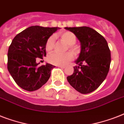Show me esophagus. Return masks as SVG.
I'll return each instance as SVG.
<instances>
[{"label": "esophagus", "mask_w": 124, "mask_h": 124, "mask_svg": "<svg viewBox=\"0 0 124 124\" xmlns=\"http://www.w3.org/2000/svg\"><path fill=\"white\" fill-rule=\"evenodd\" d=\"M57 67H58V68H62V69H64V68H65V67H64V66H59V65H58V66H57Z\"/></svg>", "instance_id": "34e87169"}]
</instances>
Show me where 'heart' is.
<instances>
[{"mask_svg":"<svg viewBox=\"0 0 124 124\" xmlns=\"http://www.w3.org/2000/svg\"><path fill=\"white\" fill-rule=\"evenodd\" d=\"M60 37L64 41L66 42L68 45H70V47L73 51H76V47L74 46L75 44L77 38L75 35L72 32L66 31L62 32L60 34ZM55 42V37L53 35L51 36L47 39L46 43V49L47 51H51L54 47ZM73 58V54L71 52H67L66 53H53L50 54L47 57V60L51 64L59 66H64L70 60Z\"/></svg>","mask_w":124,"mask_h":124,"instance_id":"1","label":"heart"}]
</instances>
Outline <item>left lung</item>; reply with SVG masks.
Segmentation results:
<instances>
[{
	"label": "left lung",
	"instance_id": "left-lung-1",
	"mask_svg": "<svg viewBox=\"0 0 124 124\" xmlns=\"http://www.w3.org/2000/svg\"><path fill=\"white\" fill-rule=\"evenodd\" d=\"M65 29L73 33L81 44L73 75L67 77L74 89L82 94L96 90L106 79L111 64V52L103 36L86 26Z\"/></svg>",
	"mask_w": 124,
	"mask_h": 124
}]
</instances>
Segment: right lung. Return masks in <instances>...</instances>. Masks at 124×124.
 I'll list each match as a JSON object with an SVG mask.
<instances>
[{"mask_svg":"<svg viewBox=\"0 0 124 124\" xmlns=\"http://www.w3.org/2000/svg\"><path fill=\"white\" fill-rule=\"evenodd\" d=\"M59 28L29 27L13 39L8 49V70L15 82L24 90L33 91L47 82L54 66H39L36 60L46 56L47 40Z\"/></svg>","mask_w":124,"mask_h":124,"instance_id":"obj_1","label":"right lung"}]
</instances>
